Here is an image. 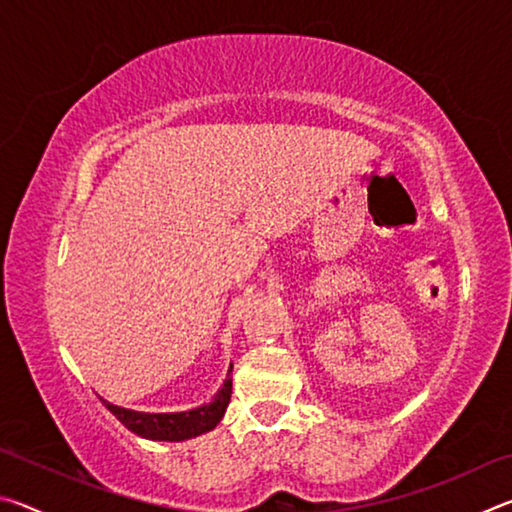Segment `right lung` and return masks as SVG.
<instances>
[{"label":"right lung","instance_id":"add662e5","mask_svg":"<svg viewBox=\"0 0 512 512\" xmlns=\"http://www.w3.org/2000/svg\"><path fill=\"white\" fill-rule=\"evenodd\" d=\"M232 366L228 370V379L223 381L219 393L212 397V402L189 411H176V413H151V411H133L117 406L108 400L101 402L106 404V409L115 415V418L124 424L126 429L149 440H167V443H180V440H189L201 436V433L212 431L216 424L221 422L225 409L230 404L232 395Z\"/></svg>","mask_w":512,"mask_h":512}]
</instances>
